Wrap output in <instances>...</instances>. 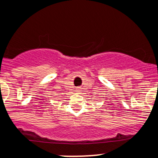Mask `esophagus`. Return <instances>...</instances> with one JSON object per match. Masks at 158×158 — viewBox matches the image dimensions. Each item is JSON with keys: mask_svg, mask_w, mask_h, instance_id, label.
I'll return each instance as SVG.
<instances>
[{"mask_svg": "<svg viewBox=\"0 0 158 158\" xmlns=\"http://www.w3.org/2000/svg\"><path fill=\"white\" fill-rule=\"evenodd\" d=\"M77 92H80V88H77Z\"/></svg>", "mask_w": 158, "mask_h": 158, "instance_id": "esophagus-1", "label": "esophagus"}]
</instances>
